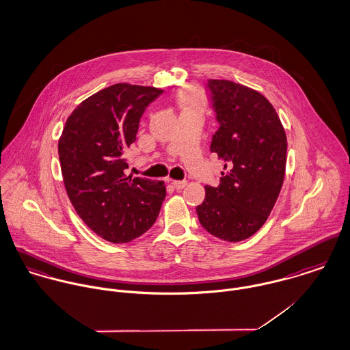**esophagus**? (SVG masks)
Listing matches in <instances>:
<instances>
[{
  "label": "esophagus",
  "mask_w": 350,
  "mask_h": 350,
  "mask_svg": "<svg viewBox=\"0 0 350 350\" xmlns=\"http://www.w3.org/2000/svg\"><path fill=\"white\" fill-rule=\"evenodd\" d=\"M187 185H188V183H187V181H173V187H174L177 191L184 189Z\"/></svg>",
  "instance_id": "obj_1"
}]
</instances>
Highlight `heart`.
<instances>
[{
	"instance_id": "1",
	"label": "heart",
	"mask_w": 350,
	"mask_h": 350,
	"mask_svg": "<svg viewBox=\"0 0 350 350\" xmlns=\"http://www.w3.org/2000/svg\"><path fill=\"white\" fill-rule=\"evenodd\" d=\"M177 102L183 111L201 110L204 106V94L197 87H188L177 95Z\"/></svg>"
}]
</instances>
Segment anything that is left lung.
I'll list each match as a JSON object with an SVG mask.
<instances>
[{
    "label": "left lung",
    "mask_w": 350,
    "mask_h": 350,
    "mask_svg": "<svg viewBox=\"0 0 350 350\" xmlns=\"http://www.w3.org/2000/svg\"><path fill=\"white\" fill-rule=\"evenodd\" d=\"M206 85L220 123L211 152L226 165L220 185L205 187L196 212L205 231L237 243L258 232L271 213L284 181L287 138L273 106L256 90L224 79Z\"/></svg>",
    "instance_id": "obj_1"
}]
</instances>
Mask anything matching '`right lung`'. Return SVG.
I'll use <instances>...</instances> for the list:
<instances>
[{
	"mask_svg": "<svg viewBox=\"0 0 350 350\" xmlns=\"http://www.w3.org/2000/svg\"><path fill=\"white\" fill-rule=\"evenodd\" d=\"M163 90L117 83L84 99L67 118L59 158L68 198L85 226L110 243H129L157 220L166 187L126 174L124 153L139 119Z\"/></svg>",
	"mask_w": 350,
	"mask_h": 350,
	"instance_id": "right-lung-1",
	"label": "right lung"
}]
</instances>
